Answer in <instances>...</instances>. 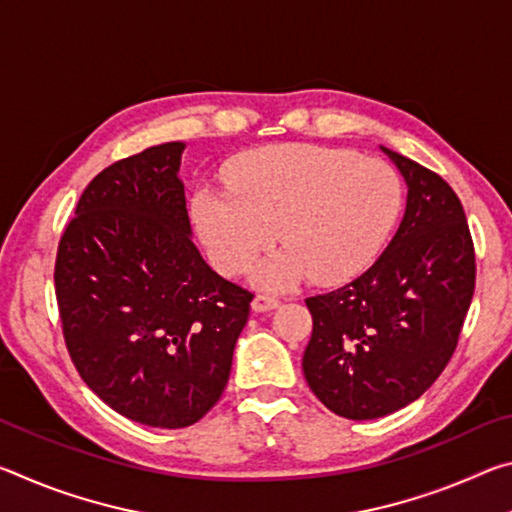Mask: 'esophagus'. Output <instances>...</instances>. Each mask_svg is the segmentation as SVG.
<instances>
[{
	"instance_id": "34e87169",
	"label": "esophagus",
	"mask_w": 512,
	"mask_h": 512,
	"mask_svg": "<svg viewBox=\"0 0 512 512\" xmlns=\"http://www.w3.org/2000/svg\"><path fill=\"white\" fill-rule=\"evenodd\" d=\"M277 305H280V300L275 296H268V293H257L253 298V311H259V314H262V311H271Z\"/></svg>"
}]
</instances>
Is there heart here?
I'll return each mask as SVG.
<instances>
[{
  "instance_id": "1",
  "label": "heart",
  "mask_w": 512,
  "mask_h": 512,
  "mask_svg": "<svg viewBox=\"0 0 512 512\" xmlns=\"http://www.w3.org/2000/svg\"><path fill=\"white\" fill-rule=\"evenodd\" d=\"M228 192L201 187L192 212L198 237L219 271L239 275L271 246L284 248L259 268L266 287L311 275L320 284L361 273L384 248L402 207L391 164L316 144L248 151L223 173Z\"/></svg>"
}]
</instances>
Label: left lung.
Returning a JSON list of instances; mask_svg holds the SVG:
<instances>
[{"mask_svg":"<svg viewBox=\"0 0 512 512\" xmlns=\"http://www.w3.org/2000/svg\"><path fill=\"white\" fill-rule=\"evenodd\" d=\"M406 210L391 244L345 287L307 298L314 329L302 357L311 391L348 420L418 400L452 359L474 293L463 205L438 173L391 149Z\"/></svg>","mask_w":512,"mask_h":512,"instance_id":"obj_1","label":"left lung"}]
</instances>
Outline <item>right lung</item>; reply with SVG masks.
<instances>
[{"instance_id": "add662e5", "label": "right lung", "mask_w": 512, "mask_h": 512, "mask_svg": "<svg viewBox=\"0 0 512 512\" xmlns=\"http://www.w3.org/2000/svg\"><path fill=\"white\" fill-rule=\"evenodd\" d=\"M185 142L151 146L85 187L56 255V300L81 379L112 411L183 429L219 402L253 293L198 253L178 176Z\"/></svg>"}]
</instances>
